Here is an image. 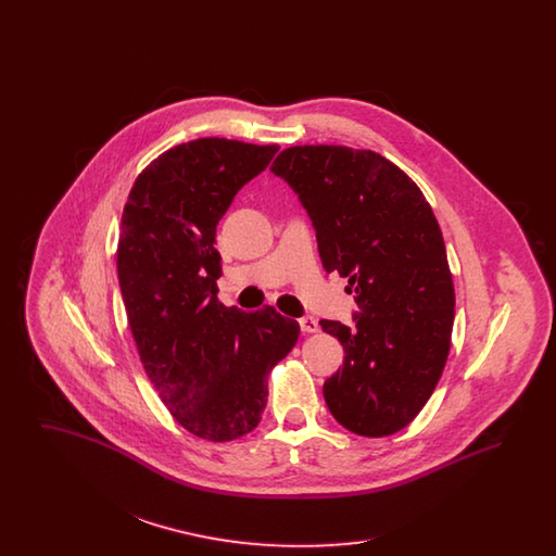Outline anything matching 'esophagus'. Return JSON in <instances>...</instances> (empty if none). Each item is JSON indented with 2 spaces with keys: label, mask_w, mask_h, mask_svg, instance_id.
Masks as SVG:
<instances>
[{
  "label": "esophagus",
  "mask_w": 556,
  "mask_h": 556,
  "mask_svg": "<svg viewBox=\"0 0 556 556\" xmlns=\"http://www.w3.org/2000/svg\"><path fill=\"white\" fill-rule=\"evenodd\" d=\"M298 323H300L302 333H317L318 331V323L315 317H302Z\"/></svg>",
  "instance_id": "obj_1"
}]
</instances>
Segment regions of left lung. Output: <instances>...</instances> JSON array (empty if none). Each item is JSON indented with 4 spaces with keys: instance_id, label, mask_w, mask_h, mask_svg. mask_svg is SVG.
Here are the masks:
<instances>
[{
    "instance_id": "1",
    "label": "left lung",
    "mask_w": 556,
    "mask_h": 556,
    "mask_svg": "<svg viewBox=\"0 0 556 556\" xmlns=\"http://www.w3.org/2000/svg\"><path fill=\"white\" fill-rule=\"evenodd\" d=\"M270 170L298 193L327 273L348 279L356 325L320 320L344 345L323 396L348 431L383 438L410 424L446 365L454 286L424 191L394 162L345 146H293Z\"/></svg>"
}]
</instances>
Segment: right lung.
Returning <instances> with one entry per match:
<instances>
[{
	"label": "right lung",
	"mask_w": 556,
	"mask_h": 556,
	"mask_svg": "<svg viewBox=\"0 0 556 556\" xmlns=\"http://www.w3.org/2000/svg\"><path fill=\"white\" fill-rule=\"evenodd\" d=\"M279 146L204 137L175 146L135 179L116 250L139 361L189 433L231 442L261 424L266 375L300 325L273 306L243 313L216 298V225Z\"/></svg>",
	"instance_id": "right-lung-1"
}]
</instances>
